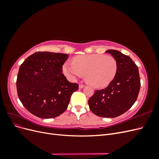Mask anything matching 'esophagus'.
<instances>
[{"instance_id": "1", "label": "esophagus", "mask_w": 159, "mask_h": 159, "mask_svg": "<svg viewBox=\"0 0 159 159\" xmlns=\"http://www.w3.org/2000/svg\"><path fill=\"white\" fill-rule=\"evenodd\" d=\"M84 86H85V85H84V84H80L79 85V88L81 89V88H84Z\"/></svg>"}]
</instances>
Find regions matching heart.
I'll list each match as a JSON object with an SVG mask.
<instances>
[{
	"mask_svg": "<svg viewBox=\"0 0 159 159\" xmlns=\"http://www.w3.org/2000/svg\"><path fill=\"white\" fill-rule=\"evenodd\" d=\"M118 63L113 56L91 54L76 57L73 63L66 62L63 66L64 74L71 80L86 74V80L95 88L107 86L115 78Z\"/></svg>",
	"mask_w": 159,
	"mask_h": 159,
	"instance_id": "obj_1",
	"label": "heart"
}]
</instances>
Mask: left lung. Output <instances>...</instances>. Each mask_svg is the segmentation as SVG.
Returning a JSON list of instances; mask_svg holds the SVG:
<instances>
[{
    "mask_svg": "<svg viewBox=\"0 0 159 159\" xmlns=\"http://www.w3.org/2000/svg\"><path fill=\"white\" fill-rule=\"evenodd\" d=\"M118 63L117 74L105 89L95 90L88 100L90 110L102 117L113 118L125 113L136 102L141 88L139 68L129 56L109 50Z\"/></svg>",
    "mask_w": 159,
    "mask_h": 159,
    "instance_id": "1",
    "label": "left lung"
}]
</instances>
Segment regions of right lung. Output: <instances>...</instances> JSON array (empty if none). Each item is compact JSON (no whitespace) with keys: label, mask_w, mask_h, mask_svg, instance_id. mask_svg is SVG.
Instances as JSON below:
<instances>
[{"label":"right lung","mask_w":159,"mask_h":159,"mask_svg":"<svg viewBox=\"0 0 159 159\" xmlns=\"http://www.w3.org/2000/svg\"><path fill=\"white\" fill-rule=\"evenodd\" d=\"M68 55L38 52L20 65L16 80L18 98L28 111L42 119L59 116L68 108L79 85L62 74Z\"/></svg>","instance_id":"right-lung-1"}]
</instances>
